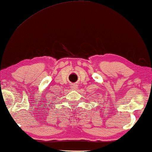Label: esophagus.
I'll use <instances>...</instances> for the list:
<instances>
[{"label":"esophagus","mask_w":152,"mask_h":152,"mask_svg":"<svg viewBox=\"0 0 152 152\" xmlns=\"http://www.w3.org/2000/svg\"><path fill=\"white\" fill-rule=\"evenodd\" d=\"M77 88H78V85H77L76 84H72L71 85V88L72 89H76Z\"/></svg>","instance_id":"obj_1"}]
</instances>
